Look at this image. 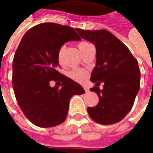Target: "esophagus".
Listing matches in <instances>:
<instances>
[{
  "mask_svg": "<svg viewBox=\"0 0 153 153\" xmlns=\"http://www.w3.org/2000/svg\"><path fill=\"white\" fill-rule=\"evenodd\" d=\"M83 88H84V90H85V92H88V91H89V89H88V87H87V86H85V85L83 86Z\"/></svg>",
  "mask_w": 153,
  "mask_h": 153,
  "instance_id": "obj_1",
  "label": "esophagus"
}]
</instances>
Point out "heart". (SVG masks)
<instances>
[{"label": "heart", "mask_w": 153, "mask_h": 153, "mask_svg": "<svg viewBox=\"0 0 153 153\" xmlns=\"http://www.w3.org/2000/svg\"><path fill=\"white\" fill-rule=\"evenodd\" d=\"M89 45H91L88 42H84V41H82L80 42L78 44V47H79V49L80 50V51L82 52L83 51L86 49L87 47H88ZM65 50V47H61L60 48V50L58 51V54H57V58H58V60L59 62H61V58H62V54H63V51ZM70 76L73 79L76 80V81H83V80L85 79V78L87 77V73L83 70H80V69H74L70 73Z\"/></svg>", "instance_id": "b5f03b06"}]
</instances>
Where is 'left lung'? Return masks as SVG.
<instances>
[{"label":"left lung","instance_id":"1","mask_svg":"<svg viewBox=\"0 0 153 153\" xmlns=\"http://www.w3.org/2000/svg\"><path fill=\"white\" fill-rule=\"evenodd\" d=\"M80 37L96 47V66L90 80L95 83L91 88L99 97L88 113L101 125H112L125 118L133 107L140 87V71L137 60L128 48L115 36L105 29L83 30L76 28ZM102 82L103 89H99Z\"/></svg>","mask_w":153,"mask_h":153}]
</instances>
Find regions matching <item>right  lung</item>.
Masks as SVG:
<instances>
[{"label":"right lung","instance_id":"add662e5","mask_svg":"<svg viewBox=\"0 0 153 153\" xmlns=\"http://www.w3.org/2000/svg\"><path fill=\"white\" fill-rule=\"evenodd\" d=\"M81 38L71 27L42 23L22 38L13 60L12 84L19 106L33 125L53 127L66 119L70 98L85 93L79 83L57 71V54L67 42ZM60 82L52 88L50 81Z\"/></svg>","mask_w":153,"mask_h":153}]
</instances>
